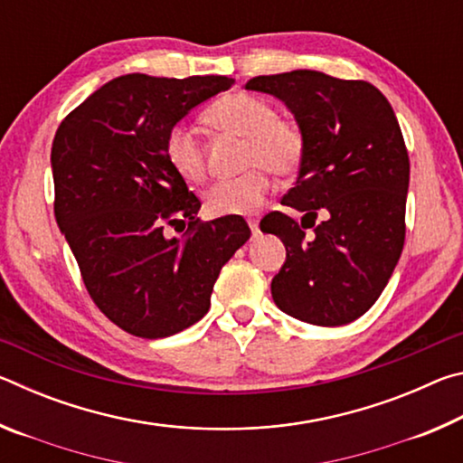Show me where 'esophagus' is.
Wrapping results in <instances>:
<instances>
[{
  "label": "esophagus",
  "instance_id": "esophagus-1",
  "mask_svg": "<svg viewBox=\"0 0 463 463\" xmlns=\"http://www.w3.org/2000/svg\"><path fill=\"white\" fill-rule=\"evenodd\" d=\"M249 229H250V232H253V237H257V234H260V221H257V218H249Z\"/></svg>",
  "mask_w": 463,
  "mask_h": 463
}]
</instances>
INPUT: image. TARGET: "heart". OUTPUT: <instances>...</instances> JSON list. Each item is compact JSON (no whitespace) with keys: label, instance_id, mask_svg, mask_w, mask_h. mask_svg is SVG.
<instances>
[{"label":"heart","instance_id":"heart-1","mask_svg":"<svg viewBox=\"0 0 463 463\" xmlns=\"http://www.w3.org/2000/svg\"><path fill=\"white\" fill-rule=\"evenodd\" d=\"M203 118L210 127L245 137L242 167L245 174L218 179L203 192V206L213 216L250 214L269 194L268 168L273 175H292L304 155L302 132L292 122L276 118V109L260 98L232 93L214 101ZM163 153L175 174L185 182L203 177V155L192 128L177 124L163 140Z\"/></svg>","mask_w":463,"mask_h":463}]
</instances>
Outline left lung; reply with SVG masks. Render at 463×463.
I'll use <instances>...</instances> for the list:
<instances>
[{
  "label": "left lung",
  "instance_id": "1",
  "mask_svg": "<svg viewBox=\"0 0 463 463\" xmlns=\"http://www.w3.org/2000/svg\"><path fill=\"white\" fill-rule=\"evenodd\" d=\"M245 88L284 101L304 138L296 184L281 198L302 222L269 213L260 224L286 245L273 302L304 323L347 325L373 307L404 247L411 163L394 109L372 83L310 69Z\"/></svg>",
  "mask_w": 463,
  "mask_h": 463
}]
</instances>
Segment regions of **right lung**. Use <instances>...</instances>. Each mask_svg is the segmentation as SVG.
<instances>
[{
	"mask_svg": "<svg viewBox=\"0 0 463 463\" xmlns=\"http://www.w3.org/2000/svg\"><path fill=\"white\" fill-rule=\"evenodd\" d=\"M234 80L130 73L77 106L52 140L54 218L104 315L143 339L206 315L222 265L250 237L242 216L200 222V200L165 159L175 124ZM182 223V238L165 237Z\"/></svg>",
	"mask_w": 463,
	"mask_h": 463,
	"instance_id": "add662e5",
	"label": "right lung"
}]
</instances>
